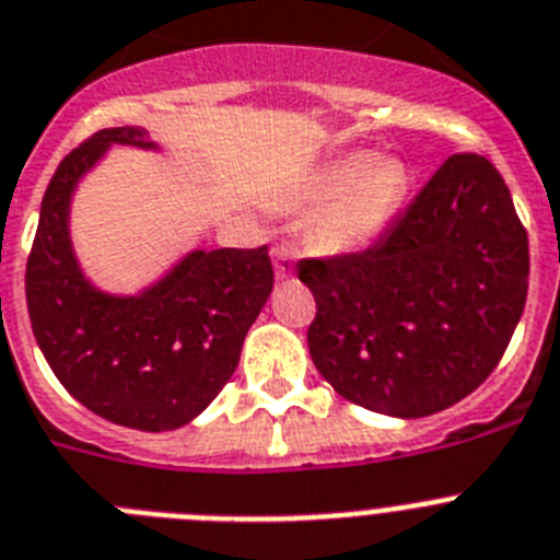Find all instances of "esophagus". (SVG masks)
Here are the masks:
<instances>
[{
	"label": "esophagus",
	"instance_id": "1",
	"mask_svg": "<svg viewBox=\"0 0 560 560\" xmlns=\"http://www.w3.org/2000/svg\"><path fill=\"white\" fill-rule=\"evenodd\" d=\"M271 257H275V275H277V280H285V277L294 275V255H291V248L275 246Z\"/></svg>",
	"mask_w": 560,
	"mask_h": 560
}]
</instances>
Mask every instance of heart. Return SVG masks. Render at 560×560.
<instances>
[{"label": "heart", "instance_id": "b5f03b06", "mask_svg": "<svg viewBox=\"0 0 560 560\" xmlns=\"http://www.w3.org/2000/svg\"><path fill=\"white\" fill-rule=\"evenodd\" d=\"M410 192V172L399 158L353 150L331 158L291 189L285 203L316 209L308 243L319 255L348 257L374 246L394 223Z\"/></svg>", "mask_w": 560, "mask_h": 560}]
</instances>
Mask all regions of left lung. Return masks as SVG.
Masks as SVG:
<instances>
[{"label":"left lung","instance_id":"1","mask_svg":"<svg viewBox=\"0 0 560 560\" xmlns=\"http://www.w3.org/2000/svg\"><path fill=\"white\" fill-rule=\"evenodd\" d=\"M308 351L339 396L396 419L462 402L499 365L527 303L529 246L487 158L453 155L362 255L303 260Z\"/></svg>","mask_w":560,"mask_h":560}]
</instances>
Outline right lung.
<instances>
[{"label": "right lung", "mask_w": 560, "mask_h": 560, "mask_svg": "<svg viewBox=\"0 0 560 560\" xmlns=\"http://www.w3.org/2000/svg\"><path fill=\"white\" fill-rule=\"evenodd\" d=\"M118 143L161 150L141 127H109L61 161L27 257V314L70 396L107 422L161 433L200 417L232 380L275 271L266 246L195 248L136 294L98 289L75 257L70 203Z\"/></svg>", "instance_id": "1"}]
</instances>
